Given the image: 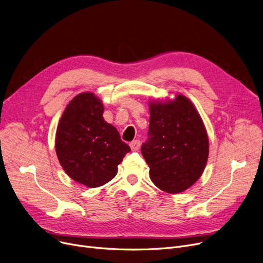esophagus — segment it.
Wrapping results in <instances>:
<instances>
[{
    "instance_id": "1",
    "label": "esophagus",
    "mask_w": 263,
    "mask_h": 263,
    "mask_svg": "<svg viewBox=\"0 0 263 263\" xmlns=\"http://www.w3.org/2000/svg\"><path fill=\"white\" fill-rule=\"evenodd\" d=\"M130 147L133 151H137L140 148H141V142L139 140H135L133 142L130 143Z\"/></svg>"
}]
</instances>
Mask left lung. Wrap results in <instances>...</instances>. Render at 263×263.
Wrapping results in <instances>:
<instances>
[{"mask_svg": "<svg viewBox=\"0 0 263 263\" xmlns=\"http://www.w3.org/2000/svg\"><path fill=\"white\" fill-rule=\"evenodd\" d=\"M148 141L142 155L151 181L160 190L178 194L202 175L209 156V139L194 104L183 95L174 100L149 101Z\"/></svg>", "mask_w": 263, "mask_h": 263, "instance_id": "1", "label": "left lung"}]
</instances>
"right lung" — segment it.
<instances>
[{
	"label": "right lung",
	"mask_w": 263,
	"mask_h": 263,
	"mask_svg": "<svg viewBox=\"0 0 263 263\" xmlns=\"http://www.w3.org/2000/svg\"><path fill=\"white\" fill-rule=\"evenodd\" d=\"M103 110L95 93H79L67 104L55 134V151L65 173L87 187L112 180L131 151L117 129L104 120Z\"/></svg>",
	"instance_id": "obj_1"
}]
</instances>
